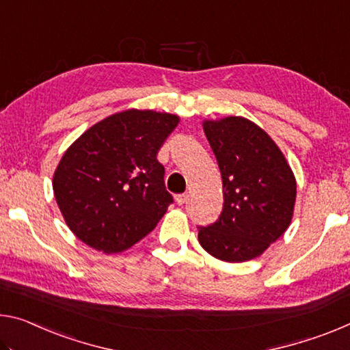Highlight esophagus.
<instances>
[{
    "instance_id": "34e87169",
    "label": "esophagus",
    "mask_w": 350,
    "mask_h": 350,
    "mask_svg": "<svg viewBox=\"0 0 350 350\" xmlns=\"http://www.w3.org/2000/svg\"><path fill=\"white\" fill-rule=\"evenodd\" d=\"M176 202H177V205H184L185 202H187V199H188V195H185V193H182V195H176Z\"/></svg>"
}]
</instances>
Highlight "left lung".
Listing matches in <instances>:
<instances>
[{
    "label": "left lung",
    "mask_w": 350,
    "mask_h": 350,
    "mask_svg": "<svg viewBox=\"0 0 350 350\" xmlns=\"http://www.w3.org/2000/svg\"><path fill=\"white\" fill-rule=\"evenodd\" d=\"M223 177L219 219L199 227V243L227 263L257 258L291 224L296 177L284 152L266 132L245 116L204 120Z\"/></svg>",
    "instance_id": "obj_1"
}]
</instances>
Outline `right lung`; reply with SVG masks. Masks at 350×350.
Instances as JSON below:
<instances>
[{
  "instance_id": "obj_1",
  "label": "right lung",
  "mask_w": 350,
  "mask_h": 350,
  "mask_svg": "<svg viewBox=\"0 0 350 350\" xmlns=\"http://www.w3.org/2000/svg\"><path fill=\"white\" fill-rule=\"evenodd\" d=\"M180 118L149 109L107 116L71 143L53 176L65 224L104 254L145 238L173 202L157 152Z\"/></svg>"
}]
</instances>
